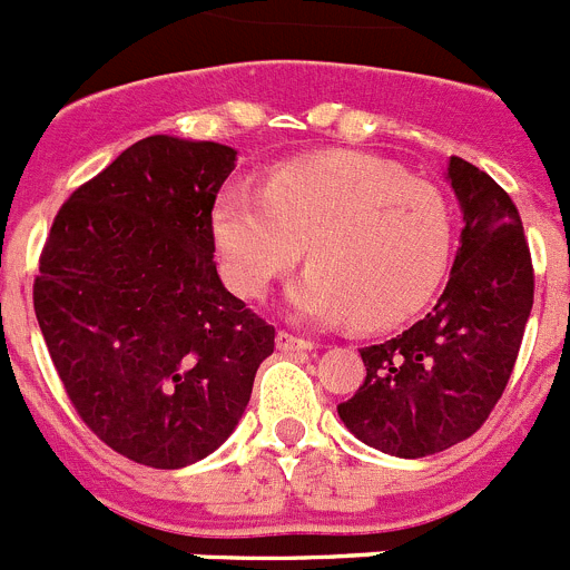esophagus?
Here are the masks:
<instances>
[{"instance_id": "34e87169", "label": "esophagus", "mask_w": 570, "mask_h": 570, "mask_svg": "<svg viewBox=\"0 0 570 570\" xmlns=\"http://www.w3.org/2000/svg\"><path fill=\"white\" fill-rule=\"evenodd\" d=\"M275 343H278L281 352H309V348H312L309 341H304V337L289 335V332H278Z\"/></svg>"}]
</instances>
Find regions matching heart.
Instances as JSON below:
<instances>
[{"label": "heart", "instance_id": "heart-1", "mask_svg": "<svg viewBox=\"0 0 570 570\" xmlns=\"http://www.w3.org/2000/svg\"><path fill=\"white\" fill-rule=\"evenodd\" d=\"M213 238L229 289L264 297L309 253L286 292L295 317L389 330L429 304L451 255V209L434 184L363 153L275 167L264 189L215 198Z\"/></svg>", "mask_w": 570, "mask_h": 570}]
</instances>
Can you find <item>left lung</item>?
<instances>
[{
    "instance_id": "1",
    "label": "left lung",
    "mask_w": 570,
    "mask_h": 570,
    "mask_svg": "<svg viewBox=\"0 0 570 570\" xmlns=\"http://www.w3.org/2000/svg\"><path fill=\"white\" fill-rule=\"evenodd\" d=\"M445 181L463 213L449 284L412 330L361 348L366 381L337 406L348 432L392 458L438 454L485 423L534 304L531 253L509 193L458 156Z\"/></svg>"
}]
</instances>
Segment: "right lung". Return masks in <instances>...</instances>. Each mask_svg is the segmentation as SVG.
I'll use <instances>...</instances> for the list:
<instances>
[{"mask_svg":"<svg viewBox=\"0 0 570 570\" xmlns=\"http://www.w3.org/2000/svg\"><path fill=\"white\" fill-rule=\"evenodd\" d=\"M238 153L150 136L81 184L39 258L33 309L90 432L184 469L235 432L275 330L213 264V204Z\"/></svg>","mask_w":570,"mask_h":570,"instance_id":"obj_1","label":"right lung"}]
</instances>
